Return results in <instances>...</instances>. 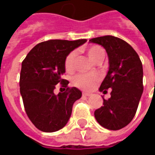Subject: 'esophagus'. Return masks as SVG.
Listing matches in <instances>:
<instances>
[{
	"label": "esophagus",
	"mask_w": 155,
	"mask_h": 155,
	"mask_svg": "<svg viewBox=\"0 0 155 155\" xmlns=\"http://www.w3.org/2000/svg\"><path fill=\"white\" fill-rule=\"evenodd\" d=\"M82 95H83V96H87V97H88V96H90L91 94H89V93H86V92H83V93H82Z\"/></svg>",
	"instance_id": "esophagus-1"
}]
</instances>
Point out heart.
<instances>
[{"mask_svg": "<svg viewBox=\"0 0 155 155\" xmlns=\"http://www.w3.org/2000/svg\"><path fill=\"white\" fill-rule=\"evenodd\" d=\"M88 56L94 61H97L100 59L105 56V52L102 48L99 46H93L87 49ZM77 53L75 51L71 52L65 59V69L68 73H72L75 69V61H76ZM100 80V76L97 74H81L74 78V82L75 86L82 89H91Z\"/></svg>", "mask_w": 155, "mask_h": 155, "instance_id": "heart-1", "label": "heart"}]
</instances>
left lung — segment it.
Masks as SVG:
<instances>
[{
	"label": "left lung",
	"instance_id": "left-lung-1",
	"mask_svg": "<svg viewBox=\"0 0 155 155\" xmlns=\"http://www.w3.org/2000/svg\"><path fill=\"white\" fill-rule=\"evenodd\" d=\"M102 46L108 56V71L99 90L111 97L94 111L97 122L107 129L119 130L134 117L143 93V68L138 54L125 41L112 35L89 40Z\"/></svg>",
	"mask_w": 155,
	"mask_h": 155
}]
</instances>
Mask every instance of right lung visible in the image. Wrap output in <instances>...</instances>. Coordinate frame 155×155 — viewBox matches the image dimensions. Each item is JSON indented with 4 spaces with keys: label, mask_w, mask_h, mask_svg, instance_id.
Returning <instances> with one entry per match:
<instances>
[{
    "label": "right lung",
    "mask_w": 155,
    "mask_h": 155,
    "mask_svg": "<svg viewBox=\"0 0 155 155\" xmlns=\"http://www.w3.org/2000/svg\"><path fill=\"white\" fill-rule=\"evenodd\" d=\"M86 41V39L43 41L35 46L22 61L20 92L25 111L39 130L52 133L64 127L73 105L81 97V90L74 87L58 95L54 88L58 83L67 87L68 81L61 78L66 72L65 59Z\"/></svg>",
    "instance_id": "add662e5"
}]
</instances>
